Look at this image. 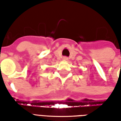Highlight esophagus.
Instances as JSON below:
<instances>
[{
  "label": "esophagus",
  "instance_id": "1",
  "mask_svg": "<svg viewBox=\"0 0 121 121\" xmlns=\"http://www.w3.org/2000/svg\"><path fill=\"white\" fill-rule=\"evenodd\" d=\"M63 60L64 61H68V58L66 57V56H65V57L63 58Z\"/></svg>",
  "mask_w": 121,
  "mask_h": 121
}]
</instances>
